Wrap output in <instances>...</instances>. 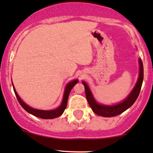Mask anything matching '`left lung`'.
<instances>
[{
	"instance_id": "8db88e82",
	"label": "left lung",
	"mask_w": 153,
	"mask_h": 153,
	"mask_svg": "<svg viewBox=\"0 0 153 153\" xmlns=\"http://www.w3.org/2000/svg\"><path fill=\"white\" fill-rule=\"evenodd\" d=\"M139 76H138V81H137L135 88H133L132 92L130 93V95L127 97V98L125 100H124L121 103L117 104V105H113V106L99 105L93 97L92 94H91L88 85L85 82H82V84L85 86L86 98H87L88 104H89L92 111L96 114L103 116V117H113V116H118V115L122 113L124 111H125L126 110L128 109L130 107H131L133 105V103L135 102L138 95H139L141 85H142L143 79H144V67H143L142 61H141V59H139Z\"/></svg>"
}]
</instances>
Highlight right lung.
<instances>
[{"mask_svg": "<svg viewBox=\"0 0 153 153\" xmlns=\"http://www.w3.org/2000/svg\"><path fill=\"white\" fill-rule=\"evenodd\" d=\"M77 82H78V80H73V81H71V82H69L68 84L67 85L65 90V93H64L63 100H62V104H61V105L59 108H56V109L55 110H53V111H41V110L34 109V108L28 106V105H26V104H25L24 102L21 100V99L19 97V96L18 95V94H17L14 86L13 89L14 91H15V96H16L17 99H18L19 103H20V105H21L22 108H23L25 111H27L28 113H31V114H32L33 116H37V117L41 118V119H51L58 117V116H61V115L63 113L66 107H67L68 98V95L69 94H70L71 90L73 88L74 86Z\"/></svg>", "mask_w": 153, "mask_h": 153, "instance_id": "right-lung-1", "label": "right lung"}]
</instances>
